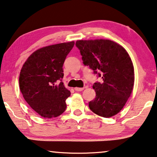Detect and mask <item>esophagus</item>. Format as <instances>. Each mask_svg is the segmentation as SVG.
Listing matches in <instances>:
<instances>
[{
	"label": "esophagus",
	"mask_w": 157,
	"mask_h": 157,
	"mask_svg": "<svg viewBox=\"0 0 157 157\" xmlns=\"http://www.w3.org/2000/svg\"><path fill=\"white\" fill-rule=\"evenodd\" d=\"M84 87H82V88H79V87H75V90L76 91V92H81V91H82L83 90H84Z\"/></svg>",
	"instance_id": "esophagus-1"
}]
</instances>
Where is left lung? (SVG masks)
I'll return each instance as SVG.
<instances>
[{"label": "left lung", "instance_id": "1", "mask_svg": "<svg viewBox=\"0 0 157 157\" xmlns=\"http://www.w3.org/2000/svg\"><path fill=\"white\" fill-rule=\"evenodd\" d=\"M83 63L101 78L94 83L95 99L89 102L91 111L104 118L116 115L122 110L132 93L135 81L134 67L123 46L109 39L79 40Z\"/></svg>", "mask_w": 157, "mask_h": 157}]
</instances>
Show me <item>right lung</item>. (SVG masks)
Here are the masks:
<instances>
[{
    "label": "right lung",
    "instance_id": "right-lung-1",
    "mask_svg": "<svg viewBox=\"0 0 157 157\" xmlns=\"http://www.w3.org/2000/svg\"><path fill=\"white\" fill-rule=\"evenodd\" d=\"M75 42L39 48L27 58L21 69L19 84L29 106L44 118H55L65 111L71 92L65 87L63 65Z\"/></svg>",
    "mask_w": 157,
    "mask_h": 157
}]
</instances>
